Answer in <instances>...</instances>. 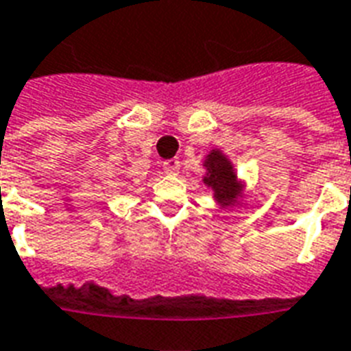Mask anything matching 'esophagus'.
<instances>
[{
  "instance_id": "esophagus-1",
  "label": "esophagus",
  "mask_w": 351,
  "mask_h": 351,
  "mask_svg": "<svg viewBox=\"0 0 351 351\" xmlns=\"http://www.w3.org/2000/svg\"><path fill=\"white\" fill-rule=\"evenodd\" d=\"M178 169H180V162L178 160H165L163 162V171L167 173V175H178Z\"/></svg>"
}]
</instances>
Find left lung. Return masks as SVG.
<instances>
[{"label": "left lung", "mask_w": 351, "mask_h": 351, "mask_svg": "<svg viewBox=\"0 0 351 351\" xmlns=\"http://www.w3.org/2000/svg\"><path fill=\"white\" fill-rule=\"evenodd\" d=\"M204 167H206V176L202 180L208 188H212L215 199L225 206L232 204L236 197L240 195L241 188L236 178L234 167L228 162L227 156L221 150H212L204 160Z\"/></svg>", "instance_id": "8db88e82"}]
</instances>
